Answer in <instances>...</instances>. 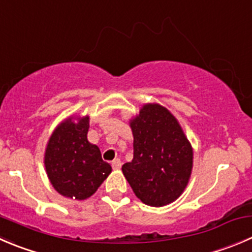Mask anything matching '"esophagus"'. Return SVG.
<instances>
[{
    "instance_id": "esophagus-1",
    "label": "esophagus",
    "mask_w": 252,
    "mask_h": 252,
    "mask_svg": "<svg viewBox=\"0 0 252 252\" xmlns=\"http://www.w3.org/2000/svg\"><path fill=\"white\" fill-rule=\"evenodd\" d=\"M112 167H113V170H119V168L122 167V162L119 158H116V160L112 161Z\"/></svg>"
}]
</instances>
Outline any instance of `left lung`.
<instances>
[{
	"label": "left lung",
	"mask_w": 252,
	"mask_h": 252,
	"mask_svg": "<svg viewBox=\"0 0 252 252\" xmlns=\"http://www.w3.org/2000/svg\"><path fill=\"white\" fill-rule=\"evenodd\" d=\"M134 158L122 171L135 196L151 207L175 202L187 187L193 149L176 117L158 103H145L129 121Z\"/></svg>",
	"instance_id": "obj_1"
}]
</instances>
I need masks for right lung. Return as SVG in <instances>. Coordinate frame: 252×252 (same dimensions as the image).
<instances>
[{
	"instance_id": "add662e5",
	"label": "right lung",
	"mask_w": 252,
	"mask_h": 252,
	"mask_svg": "<svg viewBox=\"0 0 252 252\" xmlns=\"http://www.w3.org/2000/svg\"><path fill=\"white\" fill-rule=\"evenodd\" d=\"M89 128V116H70L58 124L46 143V175L54 189L66 198H90L112 172L98 146L87 139Z\"/></svg>"
}]
</instances>
